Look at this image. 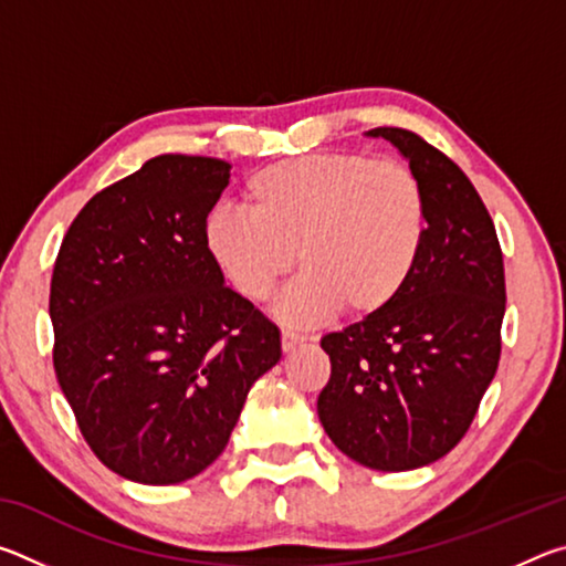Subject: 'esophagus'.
I'll return each mask as SVG.
<instances>
[{"mask_svg": "<svg viewBox=\"0 0 566 566\" xmlns=\"http://www.w3.org/2000/svg\"><path fill=\"white\" fill-rule=\"evenodd\" d=\"M304 342H306V337H304V334H300V332H292V329H284L282 332V349L284 352H292V349H296Z\"/></svg>", "mask_w": 566, "mask_h": 566, "instance_id": "esophagus-1", "label": "esophagus"}]
</instances>
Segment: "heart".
Instances as JSON below:
<instances>
[{
	"instance_id": "b5f03b06",
	"label": "heart",
	"mask_w": 566,
	"mask_h": 566,
	"mask_svg": "<svg viewBox=\"0 0 566 566\" xmlns=\"http://www.w3.org/2000/svg\"><path fill=\"white\" fill-rule=\"evenodd\" d=\"M242 205L247 214H209V260L252 302L270 300L300 262L304 276L280 304L294 324L389 310L427 239L424 189L395 159L327 151L274 161L244 181Z\"/></svg>"
}]
</instances>
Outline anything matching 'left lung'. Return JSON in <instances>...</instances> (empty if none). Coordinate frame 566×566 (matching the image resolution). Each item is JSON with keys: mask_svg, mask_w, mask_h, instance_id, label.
Returning <instances> with one entry per match:
<instances>
[{"mask_svg": "<svg viewBox=\"0 0 566 566\" xmlns=\"http://www.w3.org/2000/svg\"><path fill=\"white\" fill-rule=\"evenodd\" d=\"M409 161L427 199L421 260L399 300L322 337L332 377L324 432L377 472L442 459L467 434L502 352L504 262L492 217L467 175L415 132L369 129Z\"/></svg>", "mask_w": 566, "mask_h": 566, "instance_id": "left-lung-1", "label": "left lung"}]
</instances>
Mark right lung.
<instances>
[{"label":"right lung","instance_id":"right-lung-1","mask_svg":"<svg viewBox=\"0 0 566 566\" xmlns=\"http://www.w3.org/2000/svg\"><path fill=\"white\" fill-rule=\"evenodd\" d=\"M229 169L149 159L84 205L56 254V379L92 452L129 482L205 472L282 357L280 329L224 286L205 249Z\"/></svg>","mask_w":566,"mask_h":566}]
</instances>
